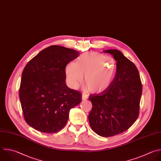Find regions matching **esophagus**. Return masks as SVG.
I'll list each match as a JSON object with an SVG mask.
<instances>
[{
    "label": "esophagus",
    "instance_id": "obj_1",
    "mask_svg": "<svg viewBox=\"0 0 161 161\" xmlns=\"http://www.w3.org/2000/svg\"><path fill=\"white\" fill-rule=\"evenodd\" d=\"M88 98V95L86 93H83L82 94V100H86Z\"/></svg>",
    "mask_w": 161,
    "mask_h": 161
}]
</instances>
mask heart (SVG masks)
Masks as SVG:
<instances>
[{"label": "heart", "instance_id": "heart-1", "mask_svg": "<svg viewBox=\"0 0 161 161\" xmlns=\"http://www.w3.org/2000/svg\"><path fill=\"white\" fill-rule=\"evenodd\" d=\"M117 63L111 57L98 52L82 54L77 63H70L66 68L67 81L73 88L78 86L85 74V83L92 93H99L108 88L116 75Z\"/></svg>", "mask_w": 161, "mask_h": 161}]
</instances>
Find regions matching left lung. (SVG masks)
Masks as SVG:
<instances>
[{"instance_id": "8db88e82", "label": "left lung", "mask_w": 161, "mask_h": 161, "mask_svg": "<svg viewBox=\"0 0 161 161\" xmlns=\"http://www.w3.org/2000/svg\"><path fill=\"white\" fill-rule=\"evenodd\" d=\"M103 52L114 57L116 73L108 88L89 96L92 109L88 119L95 133L109 137L126 131L137 119L142 85L136 66L121 52L116 49Z\"/></svg>"}]
</instances>
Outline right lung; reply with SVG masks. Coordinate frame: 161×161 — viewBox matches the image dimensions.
I'll return each instance as SVG.
<instances>
[{"label":"right lung","mask_w":161,"mask_h":161,"mask_svg":"<svg viewBox=\"0 0 161 161\" xmlns=\"http://www.w3.org/2000/svg\"><path fill=\"white\" fill-rule=\"evenodd\" d=\"M79 52L52 45L30 60L22 73L19 99L27 124L40 132L56 133L66 124L69 111L82 100L81 93L66 84V65Z\"/></svg>","instance_id":"add662e5"}]
</instances>
